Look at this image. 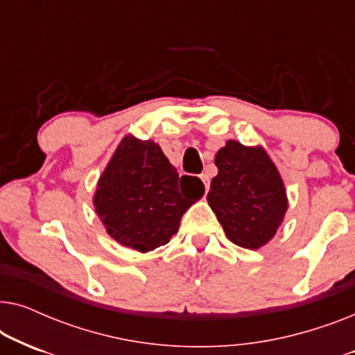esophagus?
I'll return each instance as SVG.
<instances>
[{
  "label": "esophagus",
  "instance_id": "34e87169",
  "mask_svg": "<svg viewBox=\"0 0 355 355\" xmlns=\"http://www.w3.org/2000/svg\"><path fill=\"white\" fill-rule=\"evenodd\" d=\"M203 186H205V192H208V189H210V178H208V174H202L200 176Z\"/></svg>",
  "mask_w": 355,
  "mask_h": 355
}]
</instances>
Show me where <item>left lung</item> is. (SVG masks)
<instances>
[{
	"instance_id": "8db88e82",
	"label": "left lung",
	"mask_w": 355,
	"mask_h": 355,
	"mask_svg": "<svg viewBox=\"0 0 355 355\" xmlns=\"http://www.w3.org/2000/svg\"><path fill=\"white\" fill-rule=\"evenodd\" d=\"M215 164L207 200L227 239L250 250L268 244L288 211L284 182L270 155L227 140Z\"/></svg>"
}]
</instances>
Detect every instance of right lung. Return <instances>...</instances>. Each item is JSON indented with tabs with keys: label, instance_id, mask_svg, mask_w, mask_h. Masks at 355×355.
Returning <instances> with one entry per match:
<instances>
[{
	"label": "right lung",
	"instance_id": "1",
	"mask_svg": "<svg viewBox=\"0 0 355 355\" xmlns=\"http://www.w3.org/2000/svg\"><path fill=\"white\" fill-rule=\"evenodd\" d=\"M203 192L198 178H179L158 144L129 134L101 173L94 205L116 242L145 254L168 244Z\"/></svg>",
	"mask_w": 355,
	"mask_h": 355
}]
</instances>
